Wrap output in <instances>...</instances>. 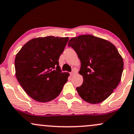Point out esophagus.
<instances>
[{"label":"esophagus","mask_w":134,"mask_h":134,"mask_svg":"<svg viewBox=\"0 0 134 134\" xmlns=\"http://www.w3.org/2000/svg\"><path fill=\"white\" fill-rule=\"evenodd\" d=\"M76 70H74H74H72V71L70 73V75H71V76H74V75L76 74Z\"/></svg>","instance_id":"1"}]
</instances>
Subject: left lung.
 I'll use <instances>...</instances> for the list:
<instances>
[{
  "label": "left lung",
  "mask_w": 134,
  "mask_h": 134,
  "mask_svg": "<svg viewBox=\"0 0 134 134\" xmlns=\"http://www.w3.org/2000/svg\"><path fill=\"white\" fill-rule=\"evenodd\" d=\"M68 46L81 61L79 73L83 83L76 88L79 95L90 104L102 102L109 97L121 80L123 61L111 42L92 35L70 39Z\"/></svg>",
  "instance_id": "1"
}]
</instances>
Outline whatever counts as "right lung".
<instances>
[{"mask_svg":"<svg viewBox=\"0 0 134 134\" xmlns=\"http://www.w3.org/2000/svg\"><path fill=\"white\" fill-rule=\"evenodd\" d=\"M68 37L48 36L32 39L17 53L14 62L19 83L30 97L47 102L59 95L69 74L62 72L59 57Z\"/></svg>","mask_w":134,"mask_h":134,"instance_id":"add662e5","label":"right lung"}]
</instances>
